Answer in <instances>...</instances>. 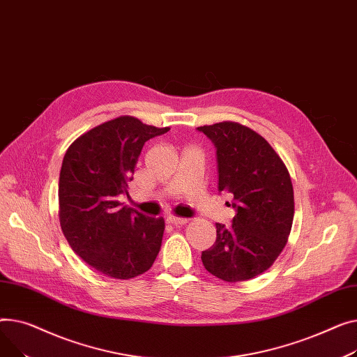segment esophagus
I'll use <instances>...</instances> for the list:
<instances>
[{"mask_svg":"<svg viewBox=\"0 0 357 357\" xmlns=\"http://www.w3.org/2000/svg\"><path fill=\"white\" fill-rule=\"evenodd\" d=\"M187 222H188V219H185V218H177V216H169V218H167V223L176 225V226L185 225Z\"/></svg>","mask_w":357,"mask_h":357,"instance_id":"1","label":"esophagus"}]
</instances>
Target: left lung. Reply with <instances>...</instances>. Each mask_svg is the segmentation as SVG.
Listing matches in <instances>:
<instances>
[{"label": "left lung", "mask_w": 357, "mask_h": 357, "mask_svg": "<svg viewBox=\"0 0 357 357\" xmlns=\"http://www.w3.org/2000/svg\"><path fill=\"white\" fill-rule=\"evenodd\" d=\"M216 145L219 190L234 195L232 226L216 223V242L202 252L212 275L241 282L262 274L282 252L294 219V188L271 144L239 122L197 128Z\"/></svg>", "instance_id": "8db88e82"}]
</instances>
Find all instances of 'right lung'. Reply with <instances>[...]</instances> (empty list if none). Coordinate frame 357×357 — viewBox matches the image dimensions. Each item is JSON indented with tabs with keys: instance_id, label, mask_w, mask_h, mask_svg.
Returning a JSON list of instances; mask_svg holds the SVG:
<instances>
[{
	"instance_id": "add662e5",
	"label": "right lung",
	"mask_w": 357,
	"mask_h": 357,
	"mask_svg": "<svg viewBox=\"0 0 357 357\" xmlns=\"http://www.w3.org/2000/svg\"><path fill=\"white\" fill-rule=\"evenodd\" d=\"M123 115L76 138L61 162L59 219L73 252L105 277L130 280L149 271L161 248L164 219L122 206L145 141L165 134Z\"/></svg>"
}]
</instances>
